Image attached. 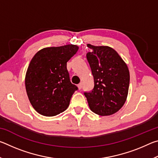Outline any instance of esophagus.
Wrapping results in <instances>:
<instances>
[{
  "label": "esophagus",
  "mask_w": 158,
  "mask_h": 158,
  "mask_svg": "<svg viewBox=\"0 0 158 158\" xmlns=\"http://www.w3.org/2000/svg\"><path fill=\"white\" fill-rule=\"evenodd\" d=\"M77 87H78L79 90H81L82 89V84H81V83H80V84L77 85Z\"/></svg>",
  "instance_id": "obj_1"
}]
</instances>
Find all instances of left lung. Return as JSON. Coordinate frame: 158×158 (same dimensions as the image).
<instances>
[{"mask_svg": "<svg viewBox=\"0 0 158 158\" xmlns=\"http://www.w3.org/2000/svg\"><path fill=\"white\" fill-rule=\"evenodd\" d=\"M90 52L86 58L94 79L91 92L84 93L89 107L100 116L119 111L126 101L130 85V72L118 53L108 46L88 44Z\"/></svg>", "mask_w": 158, "mask_h": 158, "instance_id": "obj_1", "label": "left lung"}]
</instances>
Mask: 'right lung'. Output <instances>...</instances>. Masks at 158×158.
Masks as SVG:
<instances>
[{"mask_svg":"<svg viewBox=\"0 0 158 158\" xmlns=\"http://www.w3.org/2000/svg\"><path fill=\"white\" fill-rule=\"evenodd\" d=\"M78 49L74 44L46 47L32 58L25 85L29 101L37 113L53 116L68 109L78 88L69 80L67 63Z\"/></svg>","mask_w":158,"mask_h":158,"instance_id":"1","label":"right lung"}]
</instances>
